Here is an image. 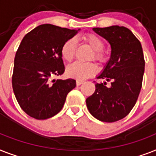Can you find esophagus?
I'll return each instance as SVG.
<instances>
[{"mask_svg":"<svg viewBox=\"0 0 156 156\" xmlns=\"http://www.w3.org/2000/svg\"><path fill=\"white\" fill-rule=\"evenodd\" d=\"M83 82H84L82 80H77L76 81V84H77V86H80V85H82Z\"/></svg>","mask_w":156,"mask_h":156,"instance_id":"obj_1","label":"esophagus"}]
</instances>
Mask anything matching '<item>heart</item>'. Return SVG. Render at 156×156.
<instances>
[{"label":"heart","instance_id":"obj_1","mask_svg":"<svg viewBox=\"0 0 156 156\" xmlns=\"http://www.w3.org/2000/svg\"><path fill=\"white\" fill-rule=\"evenodd\" d=\"M83 40L94 51L93 58L100 62H104L105 56L102 51V49L104 48V42L102 39L94 34H88L83 37ZM77 40L74 37L66 41L61 48V54L63 59L66 62H71L75 56ZM97 68L93 63H82L76 62L66 68L67 76L69 78H76L78 80H82L89 78L91 75L95 74Z\"/></svg>","mask_w":156,"mask_h":156}]
</instances>
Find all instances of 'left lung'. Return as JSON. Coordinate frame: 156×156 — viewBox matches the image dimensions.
<instances>
[{"label": "left lung", "mask_w": 156, "mask_h": 156, "mask_svg": "<svg viewBox=\"0 0 156 156\" xmlns=\"http://www.w3.org/2000/svg\"><path fill=\"white\" fill-rule=\"evenodd\" d=\"M93 30L111 45L110 59L97 78L111 81V85L96 83L94 93L86 100L87 107L97 119L116 122L130 113L140 94L145 68L143 49L137 37L123 26Z\"/></svg>", "instance_id": "obj_1"}]
</instances>
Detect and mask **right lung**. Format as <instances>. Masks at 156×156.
I'll list each match as a JSON object with an SVG mask.
<instances>
[{
  "label": "right lung",
  "mask_w": 156,
  "mask_h": 156,
  "mask_svg": "<svg viewBox=\"0 0 156 156\" xmlns=\"http://www.w3.org/2000/svg\"><path fill=\"white\" fill-rule=\"evenodd\" d=\"M78 31L44 24L22 39L15 55L12 83L20 107L30 117L47 119L57 115L76 87L73 78H51L64 73L61 48Z\"/></svg>",
  "instance_id": "1"
}]
</instances>
